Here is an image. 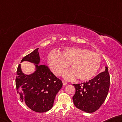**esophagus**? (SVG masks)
I'll use <instances>...</instances> for the list:
<instances>
[{
  "instance_id": "34e87169",
  "label": "esophagus",
  "mask_w": 122,
  "mask_h": 122,
  "mask_svg": "<svg viewBox=\"0 0 122 122\" xmlns=\"http://www.w3.org/2000/svg\"><path fill=\"white\" fill-rule=\"evenodd\" d=\"M62 82H63V85H66L67 84V82H66V81H64V80L62 81Z\"/></svg>"
}]
</instances>
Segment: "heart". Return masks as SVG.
I'll use <instances>...</instances> for the list:
<instances>
[{"label":"heart","instance_id":"1","mask_svg":"<svg viewBox=\"0 0 122 122\" xmlns=\"http://www.w3.org/2000/svg\"><path fill=\"white\" fill-rule=\"evenodd\" d=\"M50 69L56 75L60 76L70 65L71 69L65 71L64 78L72 80L76 76L80 80L90 79L97 73L101 63L98 53L88 49L73 47L66 48L61 54L52 52L48 57Z\"/></svg>","mask_w":122,"mask_h":122}]
</instances>
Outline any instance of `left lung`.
<instances>
[{
    "label": "left lung",
    "instance_id": "8db88e82",
    "mask_svg": "<svg viewBox=\"0 0 122 122\" xmlns=\"http://www.w3.org/2000/svg\"><path fill=\"white\" fill-rule=\"evenodd\" d=\"M73 85L76 93L72 99L76 107L86 112H95L107 97L110 86L108 67L88 82Z\"/></svg>",
    "mask_w": 122,
    "mask_h": 122
}]
</instances>
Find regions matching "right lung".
Instances as JSON below:
<instances>
[{
    "mask_svg": "<svg viewBox=\"0 0 122 122\" xmlns=\"http://www.w3.org/2000/svg\"><path fill=\"white\" fill-rule=\"evenodd\" d=\"M38 49L21 60L35 64L36 71L29 75L22 73L19 64L16 71L15 85L21 102H25L31 110L44 112L53 107L56 95L62 87L61 81L44 65H38L40 58Z\"/></svg>",
    "mask_w": 122,
    "mask_h": 122,
    "instance_id": "right-lung-1",
    "label": "right lung"
}]
</instances>
